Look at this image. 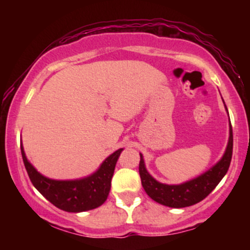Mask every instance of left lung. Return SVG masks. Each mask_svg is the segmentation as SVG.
<instances>
[{
    "instance_id": "1",
    "label": "left lung",
    "mask_w": 250,
    "mask_h": 250,
    "mask_svg": "<svg viewBox=\"0 0 250 250\" xmlns=\"http://www.w3.org/2000/svg\"><path fill=\"white\" fill-rule=\"evenodd\" d=\"M231 155H233V129L230 125V136L227 146L226 153L213 168L196 179L188 181L179 186H169L157 182L149 175L145 167L142 155L139 165V173L141 177L142 187L148 196L157 203L171 208H183L199 203L200 201L208 196L215 187L223 179L229 166H230Z\"/></svg>"
}]
</instances>
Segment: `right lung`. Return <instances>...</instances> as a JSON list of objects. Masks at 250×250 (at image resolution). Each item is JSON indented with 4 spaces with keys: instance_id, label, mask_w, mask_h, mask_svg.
Listing matches in <instances>:
<instances>
[{
    "instance_id": "obj_1",
    "label": "right lung",
    "mask_w": 250,
    "mask_h": 250,
    "mask_svg": "<svg viewBox=\"0 0 250 250\" xmlns=\"http://www.w3.org/2000/svg\"><path fill=\"white\" fill-rule=\"evenodd\" d=\"M123 149H119L115 153L104 160L96 173L82 180L75 181H55L42 176L33 166L28 162L23 148L21 146L22 159L28 176L37 190L41 193L50 203L57 208L70 213L90 210L97 208L107 200L111 186L114 169L117 159Z\"/></svg>"
}]
</instances>
